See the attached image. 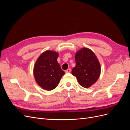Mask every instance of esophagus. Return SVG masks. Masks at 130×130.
I'll return each mask as SVG.
<instances>
[{"label":"esophagus","mask_w":130,"mask_h":130,"mask_svg":"<svg viewBox=\"0 0 130 130\" xmlns=\"http://www.w3.org/2000/svg\"><path fill=\"white\" fill-rule=\"evenodd\" d=\"M70 72H71V69H70V68H68L67 70H66V73H70Z\"/></svg>","instance_id":"34e87169"}]
</instances>
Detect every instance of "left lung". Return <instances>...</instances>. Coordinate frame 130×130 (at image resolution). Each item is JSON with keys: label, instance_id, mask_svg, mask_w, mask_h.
Listing matches in <instances>:
<instances>
[{"label": "left lung", "instance_id": "obj_1", "mask_svg": "<svg viewBox=\"0 0 130 130\" xmlns=\"http://www.w3.org/2000/svg\"><path fill=\"white\" fill-rule=\"evenodd\" d=\"M75 62L72 73L76 76L78 84L88 88L95 83L100 76L101 66L92 51L87 48L78 50L75 55Z\"/></svg>", "mask_w": 130, "mask_h": 130}]
</instances>
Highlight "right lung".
Segmentation results:
<instances>
[{"label":"right lung","instance_id":"1","mask_svg":"<svg viewBox=\"0 0 130 130\" xmlns=\"http://www.w3.org/2000/svg\"><path fill=\"white\" fill-rule=\"evenodd\" d=\"M58 54L46 50L37 60L34 68V75L37 84L43 89L51 90L55 88L64 72L57 59Z\"/></svg>","mask_w":130,"mask_h":130}]
</instances>
